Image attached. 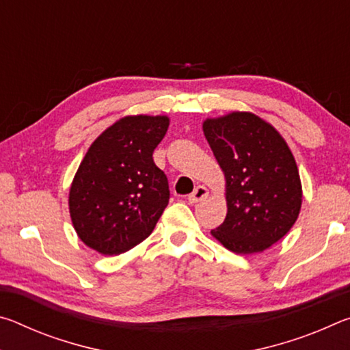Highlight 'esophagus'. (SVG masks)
Wrapping results in <instances>:
<instances>
[{
	"label": "esophagus",
	"instance_id": "1",
	"mask_svg": "<svg viewBox=\"0 0 350 350\" xmlns=\"http://www.w3.org/2000/svg\"><path fill=\"white\" fill-rule=\"evenodd\" d=\"M206 196H208V189H206L202 185H199V187L194 188V191L188 196V202L189 204H198V202H200V200H204Z\"/></svg>",
	"mask_w": 350,
	"mask_h": 350
}]
</instances>
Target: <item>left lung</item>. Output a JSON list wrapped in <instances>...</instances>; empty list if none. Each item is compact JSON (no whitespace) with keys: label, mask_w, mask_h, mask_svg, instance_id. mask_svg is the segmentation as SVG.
Wrapping results in <instances>:
<instances>
[{"label":"left lung","mask_w":350,"mask_h":350,"mask_svg":"<svg viewBox=\"0 0 350 350\" xmlns=\"http://www.w3.org/2000/svg\"><path fill=\"white\" fill-rule=\"evenodd\" d=\"M204 134L227 180V216L211 234L234 253L264 252L287 234L301 210L292 151L252 112L206 118Z\"/></svg>","instance_id":"left-lung-1"}]
</instances>
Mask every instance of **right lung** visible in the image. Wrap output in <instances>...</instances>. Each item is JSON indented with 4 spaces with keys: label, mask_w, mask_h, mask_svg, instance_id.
I'll list each match as a JSON object with an SVG mask.
<instances>
[{
    "label": "right lung",
    "mask_w": 350,
    "mask_h": 350,
    "mask_svg": "<svg viewBox=\"0 0 350 350\" xmlns=\"http://www.w3.org/2000/svg\"><path fill=\"white\" fill-rule=\"evenodd\" d=\"M168 125L165 116L123 117L88 150L69 191L70 219L88 247L112 256L152 233L170 200L152 161Z\"/></svg>",
    "instance_id": "1"
}]
</instances>
